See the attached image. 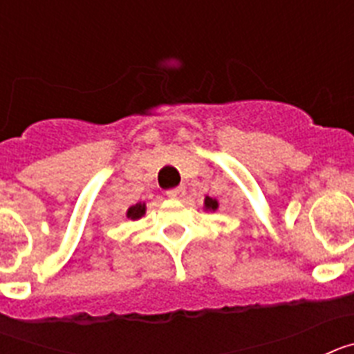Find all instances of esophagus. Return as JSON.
<instances>
[{
	"label": "esophagus",
	"instance_id": "esophagus-1",
	"mask_svg": "<svg viewBox=\"0 0 354 354\" xmlns=\"http://www.w3.org/2000/svg\"><path fill=\"white\" fill-rule=\"evenodd\" d=\"M167 195L170 196V198H174V200H179V198H183L184 195H186V189H184L183 186L171 187V189H168V192H167Z\"/></svg>",
	"mask_w": 354,
	"mask_h": 354
}]
</instances>
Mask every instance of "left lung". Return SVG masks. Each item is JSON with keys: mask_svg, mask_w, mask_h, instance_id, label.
Instances as JSON below:
<instances>
[{"mask_svg": "<svg viewBox=\"0 0 354 354\" xmlns=\"http://www.w3.org/2000/svg\"><path fill=\"white\" fill-rule=\"evenodd\" d=\"M204 209H205V211H216V209H218V200L211 198V196H205V198H204Z\"/></svg>", "mask_w": 354, "mask_h": 354, "instance_id": "1", "label": "left lung"}]
</instances>
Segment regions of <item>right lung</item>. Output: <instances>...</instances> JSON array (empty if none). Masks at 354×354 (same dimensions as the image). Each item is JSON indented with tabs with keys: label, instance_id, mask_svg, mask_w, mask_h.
Returning a JSON list of instances; mask_svg holds the SVG:
<instances>
[{
	"label": "right lung",
	"instance_id": "right-lung-1",
	"mask_svg": "<svg viewBox=\"0 0 354 354\" xmlns=\"http://www.w3.org/2000/svg\"><path fill=\"white\" fill-rule=\"evenodd\" d=\"M145 211H147V205L145 202H138V204H134L131 205L129 209H127V218L129 220H140L142 216H145Z\"/></svg>",
	"mask_w": 354,
	"mask_h": 354
}]
</instances>
